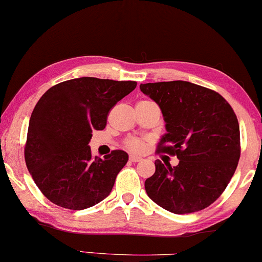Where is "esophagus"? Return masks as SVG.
Returning a JSON list of instances; mask_svg holds the SVG:
<instances>
[{"mask_svg":"<svg viewBox=\"0 0 262 262\" xmlns=\"http://www.w3.org/2000/svg\"><path fill=\"white\" fill-rule=\"evenodd\" d=\"M129 161L139 162V161H141V158H139V156H137V155H130L129 156Z\"/></svg>","mask_w":262,"mask_h":262,"instance_id":"esophagus-1","label":"esophagus"}]
</instances>
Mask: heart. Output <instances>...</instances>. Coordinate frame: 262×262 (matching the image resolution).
<instances>
[{
	"label": "heart",
	"mask_w": 262,
	"mask_h": 262,
	"mask_svg": "<svg viewBox=\"0 0 262 262\" xmlns=\"http://www.w3.org/2000/svg\"><path fill=\"white\" fill-rule=\"evenodd\" d=\"M127 146L128 149H130L132 151H141L145 146V143L144 140L139 139V138H130V139L127 140Z\"/></svg>",
	"instance_id": "b5f03b06"
}]
</instances>
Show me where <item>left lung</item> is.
Here are the masks:
<instances>
[{"label": "left lung", "mask_w": 262, "mask_h": 262, "mask_svg": "<svg viewBox=\"0 0 262 262\" xmlns=\"http://www.w3.org/2000/svg\"><path fill=\"white\" fill-rule=\"evenodd\" d=\"M140 91L160 107L167 133L158 152L180 162L155 161L145 191L156 204L175 214L210 206L227 188L240 158L239 122L218 92L187 81L141 83Z\"/></svg>", "instance_id": "1"}]
</instances>
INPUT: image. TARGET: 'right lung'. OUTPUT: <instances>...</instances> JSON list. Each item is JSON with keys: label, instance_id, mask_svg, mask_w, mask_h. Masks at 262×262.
<instances>
[{"label": "right lung", "instance_id": "right-lung-1", "mask_svg": "<svg viewBox=\"0 0 262 262\" xmlns=\"http://www.w3.org/2000/svg\"><path fill=\"white\" fill-rule=\"evenodd\" d=\"M137 87L135 81L80 77L50 87L29 121L25 160L35 185L50 202L80 210L112 191L128 161L123 150L92 156V130H102L110 111Z\"/></svg>", "mask_w": 262, "mask_h": 262}]
</instances>
